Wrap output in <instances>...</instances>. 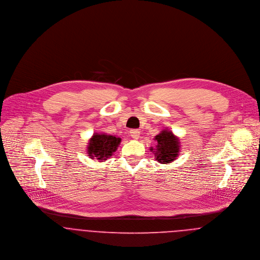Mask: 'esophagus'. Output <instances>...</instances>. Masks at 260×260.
Returning <instances> with one entry per match:
<instances>
[{
  "instance_id": "34e87169",
  "label": "esophagus",
  "mask_w": 260,
  "mask_h": 260,
  "mask_svg": "<svg viewBox=\"0 0 260 260\" xmlns=\"http://www.w3.org/2000/svg\"><path fill=\"white\" fill-rule=\"evenodd\" d=\"M130 135H131V137L134 138V139H139V137H140V131H139L138 129H133V130L130 131Z\"/></svg>"
}]
</instances>
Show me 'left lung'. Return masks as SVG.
Segmentation results:
<instances>
[{
  "label": "left lung",
  "instance_id": "obj_1",
  "mask_svg": "<svg viewBox=\"0 0 260 260\" xmlns=\"http://www.w3.org/2000/svg\"><path fill=\"white\" fill-rule=\"evenodd\" d=\"M157 142L155 149L151 147V151H154L155 159L161 164H168L173 162L179 153L180 142L178 138L169 130L165 129L161 131L154 139Z\"/></svg>",
  "mask_w": 260,
  "mask_h": 260
}]
</instances>
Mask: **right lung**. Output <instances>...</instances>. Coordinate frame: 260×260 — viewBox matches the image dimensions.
I'll list each match as a JSON object with an SVG mask.
<instances>
[{
	"mask_svg": "<svg viewBox=\"0 0 260 260\" xmlns=\"http://www.w3.org/2000/svg\"><path fill=\"white\" fill-rule=\"evenodd\" d=\"M121 142V138L105 133H95L89 141L88 151L90 158L105 161L111 157Z\"/></svg>",
	"mask_w": 260,
	"mask_h": 260,
	"instance_id": "1",
	"label": "right lung"
}]
</instances>
